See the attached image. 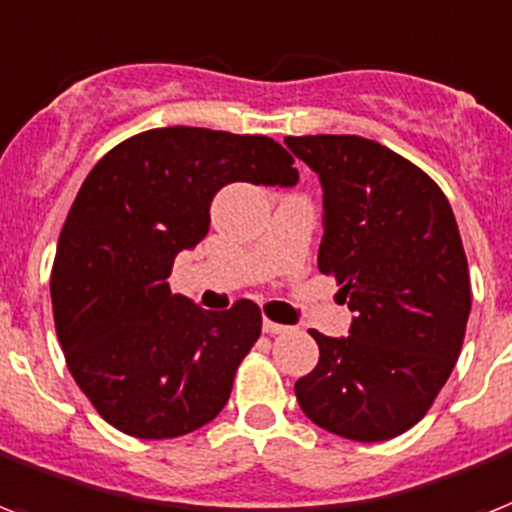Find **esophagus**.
Masks as SVG:
<instances>
[{
    "mask_svg": "<svg viewBox=\"0 0 512 512\" xmlns=\"http://www.w3.org/2000/svg\"><path fill=\"white\" fill-rule=\"evenodd\" d=\"M264 333H269V335H280V333H288L290 327L288 325H280V322H272V320H264Z\"/></svg>",
    "mask_w": 512,
    "mask_h": 512,
    "instance_id": "obj_1",
    "label": "esophagus"
}]
</instances>
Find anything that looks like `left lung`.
Masks as SVG:
<instances>
[{
    "instance_id": "left-lung-1",
    "label": "left lung",
    "mask_w": 512,
    "mask_h": 512,
    "mask_svg": "<svg viewBox=\"0 0 512 512\" xmlns=\"http://www.w3.org/2000/svg\"><path fill=\"white\" fill-rule=\"evenodd\" d=\"M320 177L322 275L354 312L349 335L312 330L320 362L296 380L312 423L351 441L410 431L463 349L470 277L444 192L425 171L357 134L285 137Z\"/></svg>"
}]
</instances>
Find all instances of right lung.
Returning a JSON list of instances; mask_svg holds the SVG:
<instances>
[{
  "label": "right lung",
  "mask_w": 512,
  "mask_h": 512,
  "mask_svg": "<svg viewBox=\"0 0 512 512\" xmlns=\"http://www.w3.org/2000/svg\"><path fill=\"white\" fill-rule=\"evenodd\" d=\"M230 182L293 187L298 171L261 134L150 129L100 158L68 211L49 282L57 338L94 410L129 436L174 439L211 423L259 341L253 301L206 312L166 282Z\"/></svg>",
  "instance_id": "obj_1"
}]
</instances>
